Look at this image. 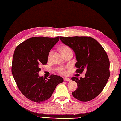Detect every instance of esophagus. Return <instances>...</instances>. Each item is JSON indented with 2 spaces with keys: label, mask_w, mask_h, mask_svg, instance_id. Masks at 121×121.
<instances>
[{
  "label": "esophagus",
  "mask_w": 121,
  "mask_h": 121,
  "mask_svg": "<svg viewBox=\"0 0 121 121\" xmlns=\"http://www.w3.org/2000/svg\"><path fill=\"white\" fill-rule=\"evenodd\" d=\"M63 79H64V81H65L70 82L71 81V79L70 78H65Z\"/></svg>",
  "instance_id": "1"
}]
</instances>
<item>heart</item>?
I'll return each mask as SVG.
<instances>
[{
	"label": "heart",
	"mask_w": 121,
	"mask_h": 121,
	"mask_svg": "<svg viewBox=\"0 0 121 121\" xmlns=\"http://www.w3.org/2000/svg\"><path fill=\"white\" fill-rule=\"evenodd\" d=\"M60 50L63 55H65V53H67L68 52H69V51H72L70 48L67 46H62V47H61V48H60ZM52 51H50L49 53L48 56V59L49 60H50L51 56H52ZM59 72L60 74H63V75H66V74L68 73V71L66 70V68H63V67H61L60 68V69H59Z\"/></svg>",
	"instance_id": "heart-1"
}]
</instances>
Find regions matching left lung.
Here are the masks:
<instances>
[{
  "label": "left lung",
  "mask_w": 121,
  "mask_h": 121,
  "mask_svg": "<svg viewBox=\"0 0 121 121\" xmlns=\"http://www.w3.org/2000/svg\"><path fill=\"white\" fill-rule=\"evenodd\" d=\"M60 39L75 53L76 72L86 71L84 78H72L78 86L72 94L79 101L91 100L101 93L110 77V61L106 51L91 37H60Z\"/></svg>",
  "instance_id": "1"
}]
</instances>
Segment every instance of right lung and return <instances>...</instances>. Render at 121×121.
<instances>
[{"mask_svg": "<svg viewBox=\"0 0 121 121\" xmlns=\"http://www.w3.org/2000/svg\"><path fill=\"white\" fill-rule=\"evenodd\" d=\"M46 37H31L15 48L12 59L11 72L22 94L32 101L42 102L50 98L59 84L61 76L51 75L49 79L39 76L41 65L47 63L50 50L59 40Z\"/></svg>", "mask_w": 121, "mask_h": 121, "instance_id": "right-lung-1", "label": "right lung"}]
</instances>
